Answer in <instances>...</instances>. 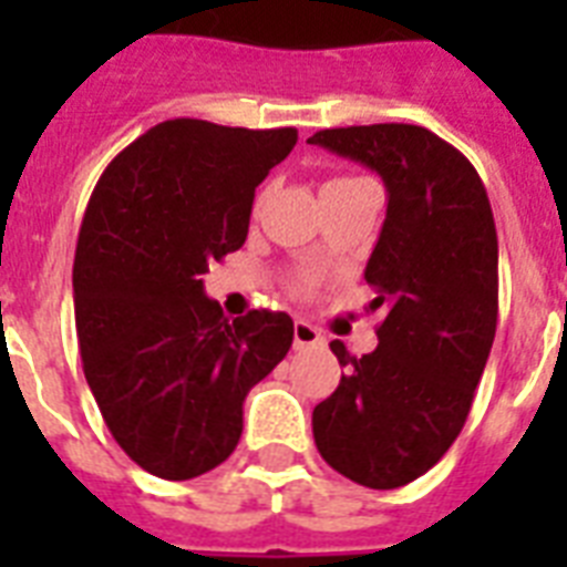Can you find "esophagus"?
Masks as SVG:
<instances>
[{
  "label": "esophagus",
  "instance_id": "esophagus-1",
  "mask_svg": "<svg viewBox=\"0 0 567 567\" xmlns=\"http://www.w3.org/2000/svg\"><path fill=\"white\" fill-rule=\"evenodd\" d=\"M323 344V336L311 327L309 320H297L293 323V350H311V347Z\"/></svg>",
  "mask_w": 567,
  "mask_h": 567
}]
</instances>
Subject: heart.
Listing matches in <instances>:
<instances>
[{
	"label": "heart",
	"mask_w": 567,
	"mask_h": 567,
	"mask_svg": "<svg viewBox=\"0 0 567 567\" xmlns=\"http://www.w3.org/2000/svg\"><path fill=\"white\" fill-rule=\"evenodd\" d=\"M344 182H355V179H353V176H336L332 182H327V188H336V185H344ZM265 196L267 194L258 196V205L265 203ZM315 282H318V276H315V274H300L297 279H293V288H297V291H309Z\"/></svg>",
	"instance_id": "b5f03b06"
}]
</instances>
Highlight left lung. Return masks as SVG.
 I'll return each instance as SVG.
<instances>
[{"mask_svg": "<svg viewBox=\"0 0 567 567\" xmlns=\"http://www.w3.org/2000/svg\"><path fill=\"white\" fill-rule=\"evenodd\" d=\"M371 167L388 212L364 279L385 309L379 347L341 341L338 388L315 405L320 456L368 488L423 476L458 439L497 329V229L485 185L456 146L409 123L323 128L309 137Z\"/></svg>", "mask_w": 567, "mask_h": 567, "instance_id": "8db88e82", "label": "left lung"}]
</instances>
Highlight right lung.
<instances>
[{
    "label": "right lung",
    "mask_w": 567,
    "mask_h": 567,
    "mask_svg": "<svg viewBox=\"0 0 567 567\" xmlns=\"http://www.w3.org/2000/svg\"><path fill=\"white\" fill-rule=\"evenodd\" d=\"M297 128L164 120L105 167L73 265L75 336L105 426L132 462L194 480L231 456L244 400L291 350L293 320H229L203 274L244 247L256 188Z\"/></svg>",
    "instance_id": "add662e5"
}]
</instances>
